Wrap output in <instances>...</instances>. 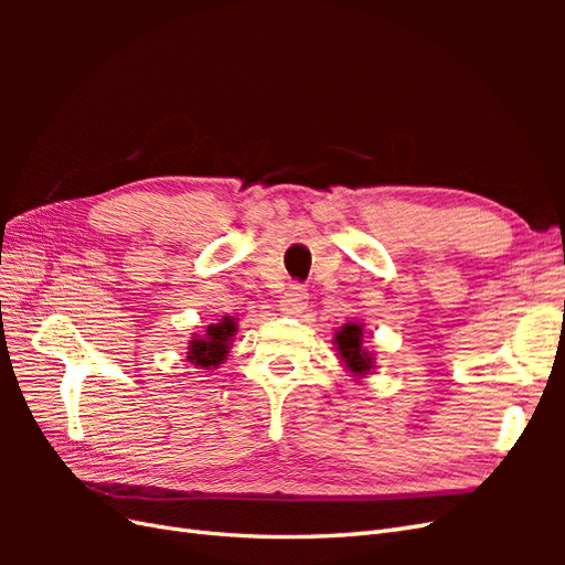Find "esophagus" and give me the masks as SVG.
<instances>
[{
    "label": "esophagus",
    "mask_w": 565,
    "mask_h": 565,
    "mask_svg": "<svg viewBox=\"0 0 565 565\" xmlns=\"http://www.w3.org/2000/svg\"><path fill=\"white\" fill-rule=\"evenodd\" d=\"M306 299H309V292L301 285H289L280 299V306L285 313H301L306 309Z\"/></svg>",
    "instance_id": "1"
}]
</instances>
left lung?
Listing matches in <instances>:
<instances>
[{
	"instance_id": "left-lung-1",
	"label": "left lung",
	"mask_w": 565,
	"mask_h": 565,
	"mask_svg": "<svg viewBox=\"0 0 565 565\" xmlns=\"http://www.w3.org/2000/svg\"><path fill=\"white\" fill-rule=\"evenodd\" d=\"M337 349L341 361L353 374H367L372 367V355L363 349V330L361 324H344L337 334Z\"/></svg>"
}]
</instances>
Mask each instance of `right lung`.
<instances>
[{
    "label": "right lung",
    "mask_w": 565,
    "mask_h": 565,
    "mask_svg": "<svg viewBox=\"0 0 565 565\" xmlns=\"http://www.w3.org/2000/svg\"><path fill=\"white\" fill-rule=\"evenodd\" d=\"M235 334V322L233 318H224L216 324H210L207 334L202 339H193L191 349H188V361L200 367H216L221 361H224L228 349H231V339Z\"/></svg>",
    "instance_id": "right-lung-1"
}]
</instances>
